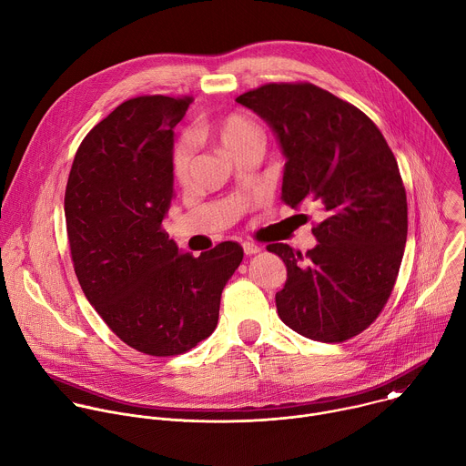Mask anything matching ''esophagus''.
I'll list each match as a JSON object with an SVG mask.
<instances>
[{
    "label": "esophagus",
    "mask_w": 466,
    "mask_h": 466,
    "mask_svg": "<svg viewBox=\"0 0 466 466\" xmlns=\"http://www.w3.org/2000/svg\"><path fill=\"white\" fill-rule=\"evenodd\" d=\"M243 252L247 254V256H252V254H258L261 248H259V245H256V243H252V241H243Z\"/></svg>",
    "instance_id": "1"
}]
</instances>
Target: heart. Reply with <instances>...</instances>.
Segmentation results:
<instances>
[{
	"instance_id": "obj_1",
	"label": "heart",
	"mask_w": 466,
	"mask_h": 466,
	"mask_svg": "<svg viewBox=\"0 0 466 466\" xmlns=\"http://www.w3.org/2000/svg\"><path fill=\"white\" fill-rule=\"evenodd\" d=\"M212 133L223 144V147L232 155L243 146L261 140V131L256 126V122L239 111H232L218 118L212 124ZM192 159H194V140L190 135H183L176 140L172 147L170 165H172V174L176 181L185 183L190 177Z\"/></svg>"
}]
</instances>
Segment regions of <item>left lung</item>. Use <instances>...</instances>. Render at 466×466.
Returning <instances> with one entry per match:
<instances>
[{
	"label": "left lung",
	"instance_id": "1",
	"mask_svg": "<svg viewBox=\"0 0 466 466\" xmlns=\"http://www.w3.org/2000/svg\"><path fill=\"white\" fill-rule=\"evenodd\" d=\"M236 102L279 140L281 199L324 214L313 227L319 245L305 256L267 247L287 267L278 315L305 339L350 340L382 313L404 254L408 203L395 155L366 113L315 84H265Z\"/></svg>",
	"mask_w": 466,
	"mask_h": 466
}]
</instances>
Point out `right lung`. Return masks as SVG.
<instances>
[{"label":"right lung","instance_id":"obj_1","mask_svg":"<svg viewBox=\"0 0 466 466\" xmlns=\"http://www.w3.org/2000/svg\"><path fill=\"white\" fill-rule=\"evenodd\" d=\"M192 96L129 98L82 140L66 187V225L80 287L129 348L174 357L208 339L221 292L243 259L223 241L194 258L163 228L174 199V127Z\"/></svg>","mask_w":466,"mask_h":466}]
</instances>
